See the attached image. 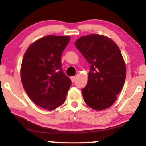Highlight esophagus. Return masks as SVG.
<instances>
[{"label":"esophagus","instance_id":"esophagus-1","mask_svg":"<svg viewBox=\"0 0 146 146\" xmlns=\"http://www.w3.org/2000/svg\"><path fill=\"white\" fill-rule=\"evenodd\" d=\"M75 76H72V77H71V81H72V82H74V81L75 80Z\"/></svg>","mask_w":146,"mask_h":146}]
</instances>
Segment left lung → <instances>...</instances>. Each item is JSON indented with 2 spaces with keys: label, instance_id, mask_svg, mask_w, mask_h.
I'll list each match as a JSON object with an SVG mask.
<instances>
[{
  "label": "left lung",
  "instance_id": "left-lung-1",
  "mask_svg": "<svg viewBox=\"0 0 146 146\" xmlns=\"http://www.w3.org/2000/svg\"><path fill=\"white\" fill-rule=\"evenodd\" d=\"M75 45L90 64L88 82L82 89L84 100L94 110L109 108L121 92L126 76L119 48L110 38L95 33L81 37Z\"/></svg>",
  "mask_w": 146,
  "mask_h": 146
}]
</instances>
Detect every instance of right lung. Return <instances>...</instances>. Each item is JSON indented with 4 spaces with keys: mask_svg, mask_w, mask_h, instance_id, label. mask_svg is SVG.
Wrapping results in <instances>:
<instances>
[{
    "mask_svg": "<svg viewBox=\"0 0 146 146\" xmlns=\"http://www.w3.org/2000/svg\"><path fill=\"white\" fill-rule=\"evenodd\" d=\"M70 37L46 36L25 51L21 77L23 88L36 105L52 110L63 104L71 81L62 69L61 56Z\"/></svg>",
    "mask_w": 146,
    "mask_h": 146,
    "instance_id": "right-lung-1",
    "label": "right lung"
}]
</instances>
